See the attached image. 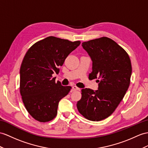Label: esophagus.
Masks as SVG:
<instances>
[{"mask_svg":"<svg viewBox=\"0 0 148 148\" xmlns=\"http://www.w3.org/2000/svg\"><path fill=\"white\" fill-rule=\"evenodd\" d=\"M80 88H78L77 86H73V87H72V91H76V90H80Z\"/></svg>","mask_w":148,"mask_h":148,"instance_id":"34e87169","label":"esophagus"}]
</instances>
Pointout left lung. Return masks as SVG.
Instances as JSON below:
<instances>
[{
    "label": "left lung",
    "instance_id": "left-lung-1",
    "mask_svg": "<svg viewBox=\"0 0 148 148\" xmlns=\"http://www.w3.org/2000/svg\"><path fill=\"white\" fill-rule=\"evenodd\" d=\"M83 48L92 61L91 79L98 78V90H82L77 109L92 121L107 118L123 99L130 84L132 66L125 50L109 38L102 37L82 42Z\"/></svg>",
    "mask_w": 148,
    "mask_h": 148
}]
</instances>
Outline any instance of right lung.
I'll use <instances>...</instances> for the list:
<instances>
[{
  "instance_id": "obj_1",
  "label": "right lung",
  "mask_w": 148,
  "mask_h": 148,
  "mask_svg": "<svg viewBox=\"0 0 148 148\" xmlns=\"http://www.w3.org/2000/svg\"><path fill=\"white\" fill-rule=\"evenodd\" d=\"M80 45V41L49 36L28 49L20 68V93L26 110L41 122L56 116L60 100L69 93L70 86L55 82L58 74L69 54Z\"/></svg>"
}]
</instances>
